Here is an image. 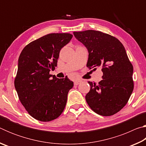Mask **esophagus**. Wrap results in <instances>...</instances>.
Instances as JSON below:
<instances>
[{
    "label": "esophagus",
    "instance_id": "34e87169",
    "mask_svg": "<svg viewBox=\"0 0 146 146\" xmlns=\"http://www.w3.org/2000/svg\"><path fill=\"white\" fill-rule=\"evenodd\" d=\"M80 83V80H75V81H74V85H75V86H77Z\"/></svg>",
    "mask_w": 146,
    "mask_h": 146
}]
</instances>
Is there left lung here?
Here are the masks:
<instances>
[{"label": "left lung", "instance_id": "8db88e82", "mask_svg": "<svg viewBox=\"0 0 146 146\" xmlns=\"http://www.w3.org/2000/svg\"><path fill=\"white\" fill-rule=\"evenodd\" d=\"M88 49L87 67H101L102 80L88 82L90 91L86 100L94 112L102 116L118 113L126 104L134 88L133 67L123 44L110 35L95 30L73 32Z\"/></svg>", "mask_w": 146, "mask_h": 146}]
</instances>
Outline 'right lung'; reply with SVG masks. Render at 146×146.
<instances>
[{
	"mask_svg": "<svg viewBox=\"0 0 146 146\" xmlns=\"http://www.w3.org/2000/svg\"><path fill=\"white\" fill-rule=\"evenodd\" d=\"M72 37L70 33L46 35L28 44L19 56L15 88L27 111L39 121L55 120L65 108L73 82L49 71L55 70L60 49Z\"/></svg>",
	"mask_w": 146,
	"mask_h": 146,
	"instance_id": "right-lung-1",
	"label": "right lung"
}]
</instances>
